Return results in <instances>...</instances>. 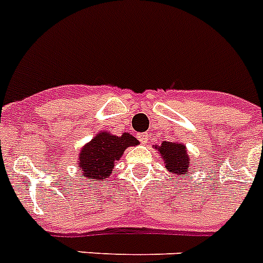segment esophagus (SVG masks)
Instances as JSON below:
<instances>
[{
	"mask_svg": "<svg viewBox=\"0 0 263 263\" xmlns=\"http://www.w3.org/2000/svg\"><path fill=\"white\" fill-rule=\"evenodd\" d=\"M138 138L142 144H147L148 143V134H139Z\"/></svg>",
	"mask_w": 263,
	"mask_h": 263,
	"instance_id": "esophagus-1",
	"label": "esophagus"
}]
</instances>
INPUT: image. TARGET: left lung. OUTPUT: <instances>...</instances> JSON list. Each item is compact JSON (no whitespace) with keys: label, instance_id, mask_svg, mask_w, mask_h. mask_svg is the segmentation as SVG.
<instances>
[{"label":"left lung","instance_id":"8db88e82","mask_svg":"<svg viewBox=\"0 0 263 263\" xmlns=\"http://www.w3.org/2000/svg\"><path fill=\"white\" fill-rule=\"evenodd\" d=\"M159 155L164 160L167 171L176 174V175H189L190 160L187 154L186 145L178 142H163L160 145H155Z\"/></svg>","mask_w":263,"mask_h":263}]
</instances>
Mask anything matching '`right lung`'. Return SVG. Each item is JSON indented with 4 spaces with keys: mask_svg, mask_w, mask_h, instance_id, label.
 I'll use <instances>...</instances> for the list:
<instances>
[{
    "mask_svg": "<svg viewBox=\"0 0 263 263\" xmlns=\"http://www.w3.org/2000/svg\"><path fill=\"white\" fill-rule=\"evenodd\" d=\"M136 144H139V140L128 132L121 136L99 132L89 143L83 145L77 167L83 171L87 182H103L111 175L115 162L121 158L124 149Z\"/></svg>",
    "mask_w": 263,
    "mask_h": 263,
    "instance_id": "right-lung-1",
    "label": "right lung"
}]
</instances>
